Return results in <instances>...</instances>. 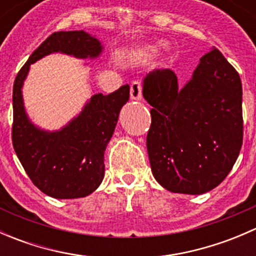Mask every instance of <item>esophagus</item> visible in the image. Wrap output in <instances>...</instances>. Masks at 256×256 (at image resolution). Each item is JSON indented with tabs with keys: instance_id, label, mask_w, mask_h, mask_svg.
Wrapping results in <instances>:
<instances>
[{
	"instance_id": "obj_1",
	"label": "esophagus",
	"mask_w": 256,
	"mask_h": 256,
	"mask_svg": "<svg viewBox=\"0 0 256 256\" xmlns=\"http://www.w3.org/2000/svg\"><path fill=\"white\" fill-rule=\"evenodd\" d=\"M130 96L132 100H141L142 99V84L140 82H134L131 84Z\"/></svg>"
}]
</instances>
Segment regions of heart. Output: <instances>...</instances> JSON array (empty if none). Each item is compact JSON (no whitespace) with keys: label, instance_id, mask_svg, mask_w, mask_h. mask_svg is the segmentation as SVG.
I'll list each match as a JSON object with an SVG mask.
<instances>
[{"label":"heart","instance_id":"1","mask_svg":"<svg viewBox=\"0 0 256 256\" xmlns=\"http://www.w3.org/2000/svg\"><path fill=\"white\" fill-rule=\"evenodd\" d=\"M154 50H156V49H154V47H148V48H146V52H147V53H154Z\"/></svg>","mask_w":256,"mask_h":256}]
</instances>
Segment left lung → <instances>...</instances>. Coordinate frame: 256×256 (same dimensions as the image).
<instances>
[{"mask_svg":"<svg viewBox=\"0 0 256 256\" xmlns=\"http://www.w3.org/2000/svg\"><path fill=\"white\" fill-rule=\"evenodd\" d=\"M142 94L152 106L146 144L157 182L183 194L220 184L242 144V89L236 68L214 48L182 89L174 72L156 69L144 78Z\"/></svg>","mask_w":256,"mask_h":256,"instance_id":"1","label":"left lung"}]
</instances>
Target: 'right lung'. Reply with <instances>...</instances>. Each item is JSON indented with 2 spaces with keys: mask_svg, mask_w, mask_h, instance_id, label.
<instances>
[{
  "mask_svg": "<svg viewBox=\"0 0 256 256\" xmlns=\"http://www.w3.org/2000/svg\"><path fill=\"white\" fill-rule=\"evenodd\" d=\"M102 50L99 40L84 30L54 32L30 54L14 79L12 144L33 184L49 197L80 198L99 187L104 178L105 148L130 96V86L122 85L109 95L95 94L78 118L60 131L48 132L36 128L26 115L23 82L30 64L54 52L95 58Z\"/></svg>",
  "mask_w": 256,
  "mask_h": 256,
  "instance_id": "add662e5",
  "label": "right lung"
}]
</instances>
